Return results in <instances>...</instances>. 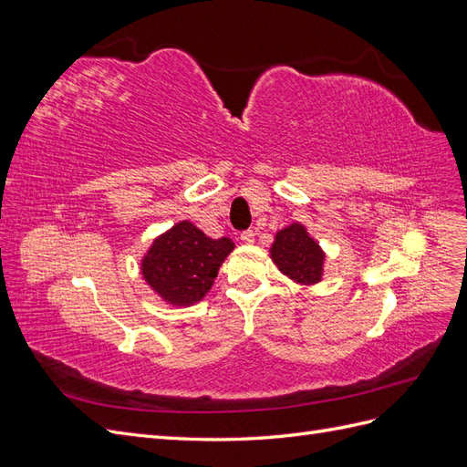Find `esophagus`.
<instances>
[{"mask_svg": "<svg viewBox=\"0 0 467 467\" xmlns=\"http://www.w3.org/2000/svg\"><path fill=\"white\" fill-rule=\"evenodd\" d=\"M255 235H257L255 230H245V232H242V242L244 244H253V242H255Z\"/></svg>", "mask_w": 467, "mask_h": 467, "instance_id": "obj_1", "label": "esophagus"}]
</instances>
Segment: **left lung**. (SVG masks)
<instances>
[{"label": "left lung", "mask_w": 467, "mask_h": 467, "mask_svg": "<svg viewBox=\"0 0 467 467\" xmlns=\"http://www.w3.org/2000/svg\"><path fill=\"white\" fill-rule=\"evenodd\" d=\"M271 257L280 273L294 282L316 285L321 280L325 255L321 247L307 235L302 223H292L276 234Z\"/></svg>", "instance_id": "left-lung-1"}]
</instances>
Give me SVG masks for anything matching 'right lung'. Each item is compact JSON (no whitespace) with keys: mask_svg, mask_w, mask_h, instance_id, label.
<instances>
[{"mask_svg":"<svg viewBox=\"0 0 467 467\" xmlns=\"http://www.w3.org/2000/svg\"><path fill=\"white\" fill-rule=\"evenodd\" d=\"M232 249V239H210L194 223L181 222L155 239L142 261V273L165 302L189 306L204 298Z\"/></svg>","mask_w":467,"mask_h":467,"instance_id":"1","label":"right lung"}]
</instances>
